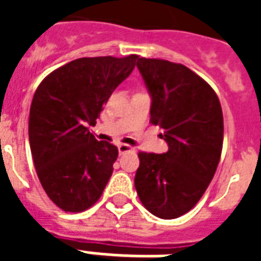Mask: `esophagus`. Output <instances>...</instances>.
Instances as JSON below:
<instances>
[{"instance_id":"34e87169","label":"esophagus","mask_w":261,"mask_h":261,"mask_svg":"<svg viewBox=\"0 0 261 261\" xmlns=\"http://www.w3.org/2000/svg\"><path fill=\"white\" fill-rule=\"evenodd\" d=\"M119 153L120 155H124V153H128V152H134L136 151V148L131 147L128 144H119Z\"/></svg>"}]
</instances>
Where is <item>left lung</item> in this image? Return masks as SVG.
Returning a JSON list of instances; mask_svg holds the SVG:
<instances>
[{"label":"left lung","mask_w":261,"mask_h":261,"mask_svg":"<svg viewBox=\"0 0 261 261\" xmlns=\"http://www.w3.org/2000/svg\"><path fill=\"white\" fill-rule=\"evenodd\" d=\"M151 95V123L162 127L168 152H140L137 194L155 217L189 213L213 180L224 141L221 103L211 86L183 64L138 59Z\"/></svg>","instance_id":"left-lung-1"}]
</instances>
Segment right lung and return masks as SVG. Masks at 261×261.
Returning a JSON list of instances; mask_svg holds the SVG:
<instances>
[{
	"mask_svg": "<svg viewBox=\"0 0 261 261\" xmlns=\"http://www.w3.org/2000/svg\"><path fill=\"white\" fill-rule=\"evenodd\" d=\"M137 61V54L76 59L37 86L29 113L33 164L48 198L65 213L92 207L113 173L119 149L97 141L89 125Z\"/></svg>",
	"mask_w": 261,
	"mask_h": 261,
	"instance_id": "obj_1",
	"label": "right lung"
}]
</instances>
